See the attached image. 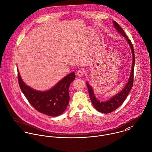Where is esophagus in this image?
<instances>
[{
  "instance_id": "esophagus-1",
  "label": "esophagus",
  "mask_w": 152,
  "mask_h": 152,
  "mask_svg": "<svg viewBox=\"0 0 152 152\" xmlns=\"http://www.w3.org/2000/svg\"><path fill=\"white\" fill-rule=\"evenodd\" d=\"M83 71L81 70H78L77 72V75L79 77H82L83 75Z\"/></svg>"
}]
</instances>
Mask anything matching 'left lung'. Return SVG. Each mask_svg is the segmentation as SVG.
Returning <instances> with one entry per match:
<instances>
[{
  "mask_svg": "<svg viewBox=\"0 0 152 152\" xmlns=\"http://www.w3.org/2000/svg\"><path fill=\"white\" fill-rule=\"evenodd\" d=\"M113 23L116 30L120 33L122 36H124L126 39L128 43L130 45V48L132 53V66L130 72V77L128 81V83L124 88L120 91L118 94L114 95L113 96L111 97L109 100L107 101H100L98 100L95 95L92 87L87 82V86L88 89V92L89 95V97L92 104H93L95 108L98 111L104 113H108L113 112L115 109L118 108L122 103L126 99L128 94L130 92V89H132L133 84V72H134V49L133 47V45L130 40L128 39V36L124 32V30L121 28V27L118 24V23L115 21H113Z\"/></svg>",
  "mask_w": 152,
  "mask_h": 152,
  "instance_id": "8db88e82",
  "label": "left lung"
}]
</instances>
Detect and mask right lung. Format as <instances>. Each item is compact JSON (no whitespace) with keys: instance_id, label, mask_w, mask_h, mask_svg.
I'll return each instance as SVG.
<instances>
[{"instance_id":"right-lung-1","label":"right lung","mask_w":152,"mask_h":152,"mask_svg":"<svg viewBox=\"0 0 152 152\" xmlns=\"http://www.w3.org/2000/svg\"><path fill=\"white\" fill-rule=\"evenodd\" d=\"M18 72L22 92L34 108L51 116H58L65 111L69 101L68 88L75 78L74 72L68 74L54 87L45 91H37L27 86L23 81L18 69Z\"/></svg>"}]
</instances>
